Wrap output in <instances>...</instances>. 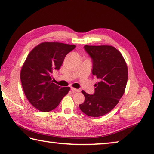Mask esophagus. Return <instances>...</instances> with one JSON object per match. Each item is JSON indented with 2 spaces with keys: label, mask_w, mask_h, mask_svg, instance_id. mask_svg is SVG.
<instances>
[{
  "label": "esophagus",
  "mask_w": 154,
  "mask_h": 154,
  "mask_svg": "<svg viewBox=\"0 0 154 154\" xmlns=\"http://www.w3.org/2000/svg\"><path fill=\"white\" fill-rule=\"evenodd\" d=\"M71 90L73 93H76V92H80V89H78V88H75L74 87H72L71 88Z\"/></svg>",
  "instance_id": "34e87169"
}]
</instances>
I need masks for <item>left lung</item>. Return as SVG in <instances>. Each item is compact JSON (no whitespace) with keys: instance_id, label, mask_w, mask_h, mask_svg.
<instances>
[{"instance_id":"obj_1","label":"left lung","mask_w":154,"mask_h":154,"mask_svg":"<svg viewBox=\"0 0 154 154\" xmlns=\"http://www.w3.org/2000/svg\"><path fill=\"white\" fill-rule=\"evenodd\" d=\"M93 59V74L100 81L95 85V93L82 91L85 101L79 107L86 115L99 117L114 108L125 91L128 67L121 53L110 45H85Z\"/></svg>"}]
</instances>
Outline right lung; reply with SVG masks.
I'll return each mask as SVG.
<instances>
[{
  "mask_svg": "<svg viewBox=\"0 0 154 154\" xmlns=\"http://www.w3.org/2000/svg\"><path fill=\"white\" fill-rule=\"evenodd\" d=\"M76 47L61 42H43L36 46L21 67L20 79L23 92L29 103L42 112H48L58 106L70 87L52 82L54 69H59L65 57Z\"/></svg>",
  "mask_w": 154,
  "mask_h": 154,
  "instance_id": "obj_1",
  "label": "right lung"
}]
</instances>
